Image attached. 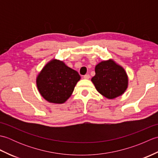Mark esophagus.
Listing matches in <instances>:
<instances>
[{"label": "esophagus", "instance_id": "esophagus-1", "mask_svg": "<svg viewBox=\"0 0 158 158\" xmlns=\"http://www.w3.org/2000/svg\"><path fill=\"white\" fill-rule=\"evenodd\" d=\"M83 78L85 79H89L90 78V76H89V75H88V74H86V75L83 76Z\"/></svg>", "mask_w": 158, "mask_h": 158}]
</instances>
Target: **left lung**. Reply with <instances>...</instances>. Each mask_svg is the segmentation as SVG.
Wrapping results in <instances>:
<instances>
[{
    "mask_svg": "<svg viewBox=\"0 0 158 158\" xmlns=\"http://www.w3.org/2000/svg\"><path fill=\"white\" fill-rule=\"evenodd\" d=\"M95 73L92 81L97 91L106 98H115L126 90L128 83L127 74L125 70L113 60L98 64L95 67Z\"/></svg>",
    "mask_w": 158,
    "mask_h": 158,
    "instance_id": "obj_1",
    "label": "left lung"
}]
</instances>
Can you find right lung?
Returning a JSON list of instances; mask_svg holds the SVG:
<instances>
[{
  "label": "right lung",
  "mask_w": 158,
  "mask_h": 158,
  "mask_svg": "<svg viewBox=\"0 0 158 158\" xmlns=\"http://www.w3.org/2000/svg\"><path fill=\"white\" fill-rule=\"evenodd\" d=\"M81 77L76 70L58 60L43 67L36 78L39 92L49 102L62 104L71 96Z\"/></svg>",
  "instance_id": "obj_1"
}]
</instances>
